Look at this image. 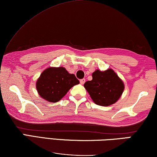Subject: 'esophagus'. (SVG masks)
<instances>
[{
    "label": "esophagus",
    "mask_w": 157,
    "mask_h": 157,
    "mask_svg": "<svg viewBox=\"0 0 157 157\" xmlns=\"http://www.w3.org/2000/svg\"><path fill=\"white\" fill-rule=\"evenodd\" d=\"M80 84H84V82H85V79H80Z\"/></svg>",
    "instance_id": "esophagus-1"
}]
</instances>
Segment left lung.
Here are the masks:
<instances>
[{
    "label": "left lung",
    "instance_id": "8db88e82",
    "mask_svg": "<svg viewBox=\"0 0 157 157\" xmlns=\"http://www.w3.org/2000/svg\"><path fill=\"white\" fill-rule=\"evenodd\" d=\"M84 88L96 105L109 106L117 101L124 89V84L113 69H97L92 73V80L86 82Z\"/></svg>",
    "mask_w": 157,
    "mask_h": 157
}]
</instances>
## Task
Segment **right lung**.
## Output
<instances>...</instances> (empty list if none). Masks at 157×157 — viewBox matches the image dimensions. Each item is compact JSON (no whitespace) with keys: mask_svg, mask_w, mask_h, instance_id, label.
Listing matches in <instances>:
<instances>
[{"mask_svg":"<svg viewBox=\"0 0 157 157\" xmlns=\"http://www.w3.org/2000/svg\"><path fill=\"white\" fill-rule=\"evenodd\" d=\"M79 81L63 67H49L37 79L36 89L42 98L51 103L60 101Z\"/></svg>","mask_w":157,"mask_h":157,"instance_id":"right-lung-1","label":"right lung"}]
</instances>
